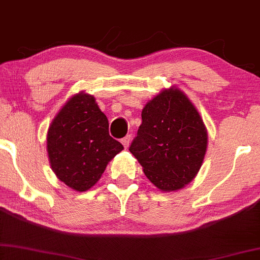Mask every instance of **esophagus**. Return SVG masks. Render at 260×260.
I'll return each instance as SVG.
<instances>
[{
	"mask_svg": "<svg viewBox=\"0 0 260 260\" xmlns=\"http://www.w3.org/2000/svg\"><path fill=\"white\" fill-rule=\"evenodd\" d=\"M130 141H131V136L130 135H126V136L124 137V139H121V143H123V146H124L125 148L129 147Z\"/></svg>",
	"mask_w": 260,
	"mask_h": 260,
	"instance_id": "obj_1",
	"label": "esophagus"
}]
</instances>
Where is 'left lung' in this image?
<instances>
[{"label":"left lung","instance_id":"obj_1","mask_svg":"<svg viewBox=\"0 0 260 260\" xmlns=\"http://www.w3.org/2000/svg\"><path fill=\"white\" fill-rule=\"evenodd\" d=\"M141 117L129 151L147 179L164 192L190 184L202 167L208 145L196 107L180 88L172 86L147 102Z\"/></svg>","mask_w":260,"mask_h":260}]
</instances>
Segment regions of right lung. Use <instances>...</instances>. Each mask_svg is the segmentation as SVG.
I'll return each mask as SVG.
<instances>
[{"mask_svg":"<svg viewBox=\"0 0 260 260\" xmlns=\"http://www.w3.org/2000/svg\"><path fill=\"white\" fill-rule=\"evenodd\" d=\"M108 126L94 97L85 92L67 101L52 120L47 131L48 158L57 178L68 187L87 191L124 149L109 136Z\"/></svg>","mask_w":260,"mask_h":260,"instance_id":"1","label":"right lung"}]
</instances>
